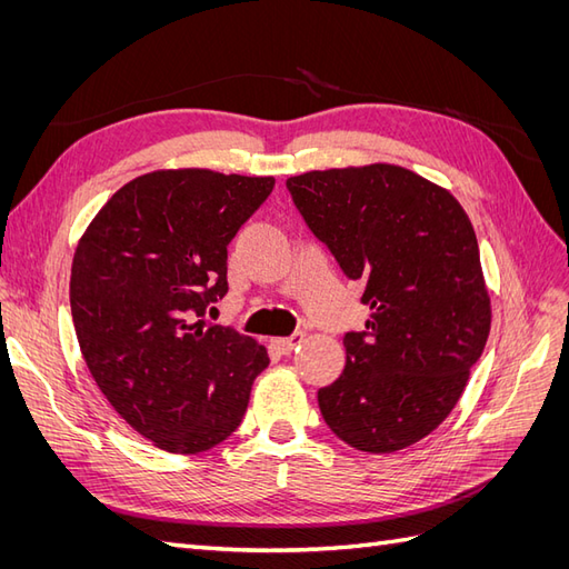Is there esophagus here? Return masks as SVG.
Wrapping results in <instances>:
<instances>
[{
  "instance_id": "1",
  "label": "esophagus",
  "mask_w": 569,
  "mask_h": 569,
  "mask_svg": "<svg viewBox=\"0 0 569 569\" xmlns=\"http://www.w3.org/2000/svg\"><path fill=\"white\" fill-rule=\"evenodd\" d=\"M301 339H303V335H301V332H295V335H289V337L272 339V347L278 349L282 356H287V353L295 351V347H297V343H301Z\"/></svg>"
}]
</instances>
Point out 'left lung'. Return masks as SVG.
<instances>
[{
  "mask_svg": "<svg viewBox=\"0 0 569 569\" xmlns=\"http://www.w3.org/2000/svg\"><path fill=\"white\" fill-rule=\"evenodd\" d=\"M287 189L372 311L343 335L322 418L358 451H401L446 420L485 351L491 303L472 222L451 192L391 163L311 170Z\"/></svg>",
  "mask_w": 569,
  "mask_h": 569,
  "instance_id": "left-lung-1",
  "label": "left lung"
}]
</instances>
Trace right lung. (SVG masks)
Instances as JSON below:
<instances>
[{
    "label": "right lung",
    "instance_id": "1",
    "mask_svg": "<svg viewBox=\"0 0 569 569\" xmlns=\"http://www.w3.org/2000/svg\"><path fill=\"white\" fill-rule=\"evenodd\" d=\"M272 187L157 170L120 187L80 237L71 313L84 363L118 416L168 453L226 441L270 363L261 343L206 311L228 295V244Z\"/></svg>",
    "mask_w": 569,
    "mask_h": 569
}]
</instances>
